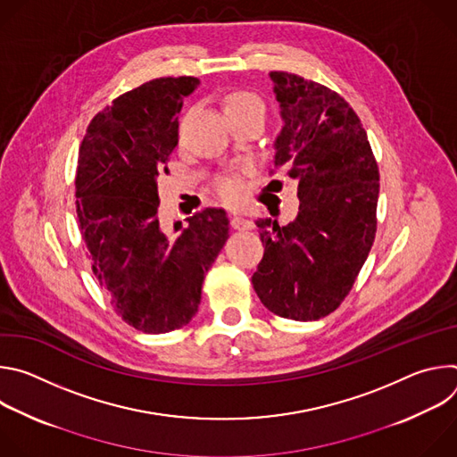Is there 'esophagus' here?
<instances>
[{"label": "esophagus", "instance_id": "esophagus-1", "mask_svg": "<svg viewBox=\"0 0 457 457\" xmlns=\"http://www.w3.org/2000/svg\"><path fill=\"white\" fill-rule=\"evenodd\" d=\"M231 228H233V229H251V228H253V222H251L249 219L242 217V215L233 213V217H231Z\"/></svg>", "mask_w": 457, "mask_h": 457}]
</instances>
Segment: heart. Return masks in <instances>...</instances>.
<instances>
[{
    "mask_svg": "<svg viewBox=\"0 0 457 457\" xmlns=\"http://www.w3.org/2000/svg\"><path fill=\"white\" fill-rule=\"evenodd\" d=\"M229 112H258L264 115L266 108H264V103L260 101L256 96L247 94V92H237V94H231L224 104V113H229ZM215 187H217L220 197L226 201L238 199L240 189H242L240 182L235 177L219 179Z\"/></svg>",
    "mask_w": 457,
    "mask_h": 457,
    "instance_id": "b5f03b06",
    "label": "heart"
}]
</instances>
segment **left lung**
<instances>
[{"instance_id": "left-lung-1", "label": "left lung", "mask_w": 457, "mask_h": 457, "mask_svg": "<svg viewBox=\"0 0 457 457\" xmlns=\"http://www.w3.org/2000/svg\"><path fill=\"white\" fill-rule=\"evenodd\" d=\"M282 129L275 166L298 182V213L258 219L264 256L253 273L262 303L282 318L318 320L349 295L376 235L379 171L344 97L296 74L271 72Z\"/></svg>"}]
</instances>
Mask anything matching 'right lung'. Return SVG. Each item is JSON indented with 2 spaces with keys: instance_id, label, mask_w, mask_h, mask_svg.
I'll use <instances>...</instances> for the list:
<instances>
[{
  "instance_id": "right-lung-1",
  "label": "right lung",
  "mask_w": 457,
  "mask_h": 457,
  "mask_svg": "<svg viewBox=\"0 0 457 457\" xmlns=\"http://www.w3.org/2000/svg\"><path fill=\"white\" fill-rule=\"evenodd\" d=\"M195 78H161L117 97L83 139L76 208L92 271L132 328L162 335L189 323L229 220L220 208L173 222L159 219L157 179L179 143L182 101Z\"/></svg>"
}]
</instances>
